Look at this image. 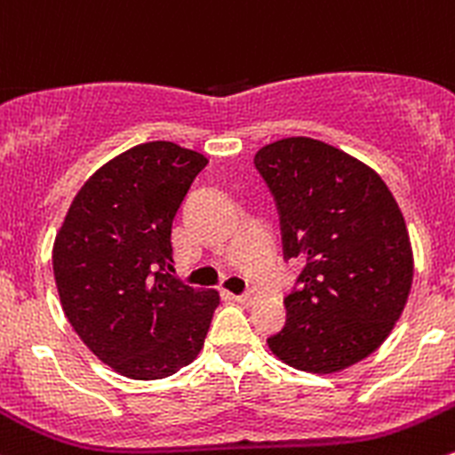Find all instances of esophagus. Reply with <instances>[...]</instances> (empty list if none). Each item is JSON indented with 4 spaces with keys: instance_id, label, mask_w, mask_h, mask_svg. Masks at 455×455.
I'll list each match as a JSON object with an SVG mask.
<instances>
[{
    "instance_id": "obj_1",
    "label": "esophagus",
    "mask_w": 455,
    "mask_h": 455,
    "mask_svg": "<svg viewBox=\"0 0 455 455\" xmlns=\"http://www.w3.org/2000/svg\"><path fill=\"white\" fill-rule=\"evenodd\" d=\"M234 299H236L238 303H243V305H251V303H256V299H259V291L247 290L245 294H238V296H234Z\"/></svg>"
}]
</instances>
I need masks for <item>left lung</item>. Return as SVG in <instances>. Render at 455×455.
I'll list each match as a JSON object with an SVG mask.
<instances>
[{
    "instance_id": "left-lung-1",
    "label": "left lung",
    "mask_w": 455,
    "mask_h": 455,
    "mask_svg": "<svg viewBox=\"0 0 455 455\" xmlns=\"http://www.w3.org/2000/svg\"><path fill=\"white\" fill-rule=\"evenodd\" d=\"M254 165L276 201L285 259L307 260L269 349L309 374L347 370L385 343L409 299L403 212L370 165L318 139L267 143Z\"/></svg>"
}]
</instances>
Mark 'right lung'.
<instances>
[{"instance_id":"1","label":"right lung","mask_w":455,"mask_h":455,"mask_svg":"<svg viewBox=\"0 0 455 455\" xmlns=\"http://www.w3.org/2000/svg\"><path fill=\"white\" fill-rule=\"evenodd\" d=\"M208 159L148 141L103 164L81 186L52 245L61 307L85 347L132 380L177 374L199 356L217 290L170 274L172 221Z\"/></svg>"}]
</instances>
